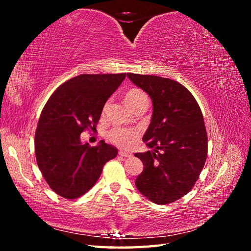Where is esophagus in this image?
I'll list each match as a JSON object with an SVG mask.
<instances>
[{
    "mask_svg": "<svg viewBox=\"0 0 251 251\" xmlns=\"http://www.w3.org/2000/svg\"><path fill=\"white\" fill-rule=\"evenodd\" d=\"M119 155L122 156V157H130L131 156V153L125 152V151H120L119 152Z\"/></svg>",
    "mask_w": 251,
    "mask_h": 251,
    "instance_id": "esophagus-1",
    "label": "esophagus"
}]
</instances>
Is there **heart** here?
<instances>
[{"label": "heart", "instance_id": "heart-1", "mask_svg": "<svg viewBox=\"0 0 251 251\" xmlns=\"http://www.w3.org/2000/svg\"><path fill=\"white\" fill-rule=\"evenodd\" d=\"M125 102L132 111H136L143 106H148V96L143 90L139 88H131L127 90L124 96ZM108 103H105L102 109V115H104ZM139 137V131L137 129L130 128H123V127H114L108 131L106 134V139H108L112 145L119 148L128 149L135 145L136 140Z\"/></svg>", "mask_w": 251, "mask_h": 251}]
</instances>
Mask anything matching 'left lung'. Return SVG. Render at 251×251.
Listing matches in <instances>:
<instances>
[{
    "instance_id": "left-lung-1",
    "label": "left lung",
    "mask_w": 251,
    "mask_h": 251,
    "mask_svg": "<svg viewBox=\"0 0 251 251\" xmlns=\"http://www.w3.org/2000/svg\"><path fill=\"white\" fill-rule=\"evenodd\" d=\"M127 76L153 103L151 124L142 140L154 150L135 154L143 163L136 186L155 204H170L189 193L205 165L204 117L193 95L174 79L135 73Z\"/></svg>"
}]
</instances>
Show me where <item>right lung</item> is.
<instances>
[{
  "instance_id": "obj_1",
  "label": "right lung",
  "mask_w": 251,
  "mask_h": 251,
  "mask_svg": "<svg viewBox=\"0 0 251 251\" xmlns=\"http://www.w3.org/2000/svg\"><path fill=\"white\" fill-rule=\"evenodd\" d=\"M126 73L82 74L58 87L42 110L34 138L36 163L50 189L75 200L93 188L116 148L101 140L90 147L82 132L96 129L103 105Z\"/></svg>"
}]
</instances>
